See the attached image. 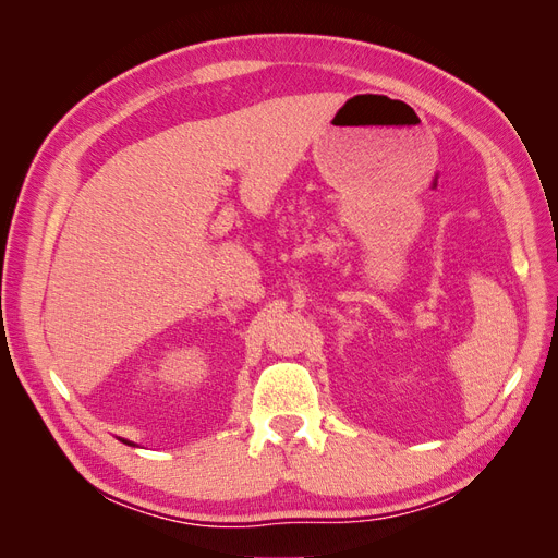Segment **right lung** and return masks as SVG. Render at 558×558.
<instances>
[{"mask_svg":"<svg viewBox=\"0 0 558 558\" xmlns=\"http://www.w3.org/2000/svg\"><path fill=\"white\" fill-rule=\"evenodd\" d=\"M122 442H126V446H136V442H132V440H126V438H120Z\"/></svg>","mask_w":558,"mask_h":558,"instance_id":"obj_1","label":"right lung"}]
</instances>
